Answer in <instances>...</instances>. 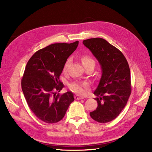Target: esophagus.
<instances>
[{"label": "esophagus", "mask_w": 152, "mask_h": 152, "mask_svg": "<svg viewBox=\"0 0 152 152\" xmlns=\"http://www.w3.org/2000/svg\"><path fill=\"white\" fill-rule=\"evenodd\" d=\"M84 97H83V96H79V95H75V99H84Z\"/></svg>", "instance_id": "esophagus-1"}]
</instances>
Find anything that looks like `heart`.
<instances>
[{"label":"heart","mask_w":152,"mask_h":152,"mask_svg":"<svg viewBox=\"0 0 152 152\" xmlns=\"http://www.w3.org/2000/svg\"><path fill=\"white\" fill-rule=\"evenodd\" d=\"M82 63L83 64L84 66L91 63H93L95 64L93 59L88 56H84L82 58ZM70 59H68L63 66V71L64 72H65L66 71L68 66L70 65ZM68 86L70 90L74 92V93L79 94H84L86 93L87 90L88 89L89 87V83L87 82H74L69 84Z\"/></svg>","instance_id":"1"}]
</instances>
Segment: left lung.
<instances>
[{
	"label": "left lung",
	"instance_id": "left-lung-1",
	"mask_svg": "<svg viewBox=\"0 0 152 152\" xmlns=\"http://www.w3.org/2000/svg\"><path fill=\"white\" fill-rule=\"evenodd\" d=\"M83 44L98 59L102 70L99 84L94 92L98 107L90 112L95 121L107 123L113 121L126 107L131 93L129 66L122 53L107 40L93 38Z\"/></svg>",
	"mask_w": 152,
	"mask_h": 152
}]
</instances>
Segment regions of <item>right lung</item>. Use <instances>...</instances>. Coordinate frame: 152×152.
<instances>
[{
    "instance_id": "obj_1",
    "label": "right lung",
    "mask_w": 152,
    "mask_h": 152,
    "mask_svg": "<svg viewBox=\"0 0 152 152\" xmlns=\"http://www.w3.org/2000/svg\"><path fill=\"white\" fill-rule=\"evenodd\" d=\"M79 41L56 43L37 50L28 60L21 79V88L28 107L42 121H60L74 101L72 92L61 95L64 87L59 76L68 58L75 51Z\"/></svg>"
}]
</instances>
